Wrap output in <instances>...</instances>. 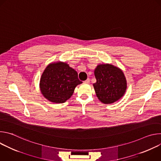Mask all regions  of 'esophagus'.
<instances>
[{"label":"esophagus","instance_id":"obj_1","mask_svg":"<svg viewBox=\"0 0 161 161\" xmlns=\"http://www.w3.org/2000/svg\"><path fill=\"white\" fill-rule=\"evenodd\" d=\"M84 83H87V84L89 83H90V79H89V78H87V79L84 81Z\"/></svg>","mask_w":161,"mask_h":161}]
</instances>
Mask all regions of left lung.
Returning a JSON list of instances; mask_svg holds the SVG:
<instances>
[{
	"label": "left lung",
	"instance_id": "1",
	"mask_svg": "<svg viewBox=\"0 0 161 161\" xmlns=\"http://www.w3.org/2000/svg\"><path fill=\"white\" fill-rule=\"evenodd\" d=\"M96 82L93 84L96 96L104 104L117 102L125 94L127 84L122 69L109 64L97 65L94 70Z\"/></svg>",
	"mask_w": 161,
	"mask_h": 161
}]
</instances>
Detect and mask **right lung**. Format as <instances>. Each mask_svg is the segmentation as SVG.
<instances>
[{
    "label": "right lung",
    "instance_id": "add662e5",
    "mask_svg": "<svg viewBox=\"0 0 161 161\" xmlns=\"http://www.w3.org/2000/svg\"><path fill=\"white\" fill-rule=\"evenodd\" d=\"M82 83L77 72L65 62L49 64L44 70L39 82L42 95L49 101L64 103L73 96L77 85Z\"/></svg>",
    "mask_w": 161,
    "mask_h": 161
}]
</instances>
